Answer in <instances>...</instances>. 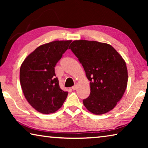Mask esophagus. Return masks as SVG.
<instances>
[{
  "label": "esophagus",
  "instance_id": "obj_1",
  "mask_svg": "<svg viewBox=\"0 0 148 148\" xmlns=\"http://www.w3.org/2000/svg\"><path fill=\"white\" fill-rule=\"evenodd\" d=\"M77 85H75V86H74L73 87H72V90H74H74H76V89H77Z\"/></svg>",
  "mask_w": 148,
  "mask_h": 148
}]
</instances>
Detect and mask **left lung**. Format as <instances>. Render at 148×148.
I'll list each match as a JSON object with an SVG mask.
<instances>
[{"instance_id":"left-lung-1","label":"left lung","mask_w":148,"mask_h":148,"mask_svg":"<svg viewBox=\"0 0 148 148\" xmlns=\"http://www.w3.org/2000/svg\"><path fill=\"white\" fill-rule=\"evenodd\" d=\"M69 49L78 58L90 81L91 92L83 100L91 113L110 111L127 88L128 72L123 59L110 44L84 40L72 42Z\"/></svg>"}]
</instances>
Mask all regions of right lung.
Returning a JSON list of instances; mask_svg holds the SVG:
<instances>
[{
    "mask_svg": "<svg viewBox=\"0 0 148 148\" xmlns=\"http://www.w3.org/2000/svg\"><path fill=\"white\" fill-rule=\"evenodd\" d=\"M71 42L57 40L42 45L26 57L20 68V84L25 97L42 114L56 112L68 95L60 88L55 66Z\"/></svg>",
    "mask_w": 148,
    "mask_h": 148,
    "instance_id": "right-lung-1",
    "label": "right lung"
}]
</instances>
